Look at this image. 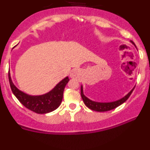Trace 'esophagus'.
<instances>
[{"instance_id":"34e87169","label":"esophagus","mask_w":150,"mask_h":150,"mask_svg":"<svg viewBox=\"0 0 150 150\" xmlns=\"http://www.w3.org/2000/svg\"><path fill=\"white\" fill-rule=\"evenodd\" d=\"M76 75H77V71L76 70H74L71 74V77H75V76H76Z\"/></svg>"}]
</instances>
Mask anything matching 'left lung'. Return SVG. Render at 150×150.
I'll list each match as a JSON object with an SVG mask.
<instances>
[{"mask_svg": "<svg viewBox=\"0 0 150 150\" xmlns=\"http://www.w3.org/2000/svg\"><path fill=\"white\" fill-rule=\"evenodd\" d=\"M132 43H133L132 41ZM134 89V88L130 91L129 93L125 96L124 98H122L120 100H118L116 101L113 102H110V103H99V102H95L92 101V100H89L88 98L85 96L83 95V87L81 86V97L83 98V102L84 104H86L87 107H88L89 109L92 110L98 111V112H105V111L111 110H113L115 108H116L117 107H119L120 105H121L122 104H123L125 101H126L128 100V98L130 97V95H132V91Z\"/></svg>", "mask_w": 150, "mask_h": 150, "instance_id": "obj_1", "label": "left lung"}]
</instances>
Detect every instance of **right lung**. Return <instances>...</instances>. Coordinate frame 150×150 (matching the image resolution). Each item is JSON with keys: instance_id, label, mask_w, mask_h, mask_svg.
Instances as JSON below:
<instances>
[{"instance_id": "add662e5", "label": "right lung", "mask_w": 150, "mask_h": 150, "mask_svg": "<svg viewBox=\"0 0 150 150\" xmlns=\"http://www.w3.org/2000/svg\"><path fill=\"white\" fill-rule=\"evenodd\" d=\"M8 77L12 91L21 104L30 110L39 114L52 112L60 106L63 98L64 89L70 80L68 77L64 78L48 93L39 96H30L19 91L14 86L11 80L10 73L8 74Z\"/></svg>"}]
</instances>
